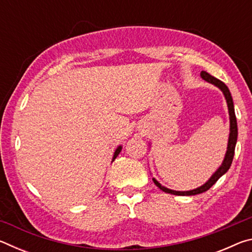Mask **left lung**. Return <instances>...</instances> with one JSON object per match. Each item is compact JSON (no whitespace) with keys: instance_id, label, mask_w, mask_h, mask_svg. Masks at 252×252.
Masks as SVG:
<instances>
[{"instance_id":"1","label":"left lung","mask_w":252,"mask_h":252,"mask_svg":"<svg viewBox=\"0 0 252 252\" xmlns=\"http://www.w3.org/2000/svg\"><path fill=\"white\" fill-rule=\"evenodd\" d=\"M201 78L207 81V82L215 84L216 87H218L221 91L223 92L225 100H227V104H228V110H229V117H230V134H229V141H228V148H227V153H225L224 160L222 162V164L220 165L219 169L212 174V177L209 179V180L204 183L203 186L197 188L194 190H190V191H174L171 189H168V188L163 187L160 185L155 178L152 179L153 182L156 183L158 188H160L162 191L167 193H171V194H176V195H194V194H199L202 192H206L207 190L210 189V188L215 185V183L219 180V178H221L223 174L228 171L229 168L231 167L232 160H233V156H234V148H236V143H237V138H238V126H237V119H236V114H234V106H233V101H232V96L231 93H230L229 89L227 85H225L222 81L218 80L215 76L210 75L207 73L206 71H202L201 73Z\"/></svg>"}]
</instances>
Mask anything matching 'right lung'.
<instances>
[{
    "instance_id": "obj_1",
    "label": "right lung",
    "mask_w": 252,
    "mask_h": 252,
    "mask_svg": "<svg viewBox=\"0 0 252 252\" xmlns=\"http://www.w3.org/2000/svg\"><path fill=\"white\" fill-rule=\"evenodd\" d=\"M121 149H122V147L120 146V147H118V149H117V150H116V152H114V156H113V160L114 159H116V158L118 157V155H119V153H120L121 152Z\"/></svg>"
}]
</instances>
